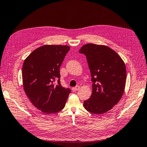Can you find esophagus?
Here are the masks:
<instances>
[{
    "mask_svg": "<svg viewBox=\"0 0 147 147\" xmlns=\"http://www.w3.org/2000/svg\"><path fill=\"white\" fill-rule=\"evenodd\" d=\"M80 88V86H78H78H76V87L73 88H72V90H73V91L75 92V91H78V90H79Z\"/></svg>",
    "mask_w": 147,
    "mask_h": 147,
    "instance_id": "esophagus-1",
    "label": "esophagus"
}]
</instances>
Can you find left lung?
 Returning a JSON list of instances; mask_svg holds the SVG:
<instances>
[{
  "instance_id": "8db88e82",
  "label": "left lung",
  "mask_w": 147,
  "mask_h": 147,
  "mask_svg": "<svg viewBox=\"0 0 147 147\" xmlns=\"http://www.w3.org/2000/svg\"><path fill=\"white\" fill-rule=\"evenodd\" d=\"M79 52L86 55L93 81L92 94L89 100L84 101V107L92 113H105L111 110L123 94L127 78L125 64L107 46L86 44Z\"/></svg>"
}]
</instances>
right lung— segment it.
Here are the masks:
<instances>
[{
    "label": "right lung",
    "instance_id": "add662e5",
    "mask_svg": "<svg viewBox=\"0 0 147 147\" xmlns=\"http://www.w3.org/2000/svg\"><path fill=\"white\" fill-rule=\"evenodd\" d=\"M69 49V46L44 45L34 50L24 62V90L32 105L44 113L62 110L71 93L59 81V68Z\"/></svg>",
    "mask_w": 147,
    "mask_h": 147
}]
</instances>
